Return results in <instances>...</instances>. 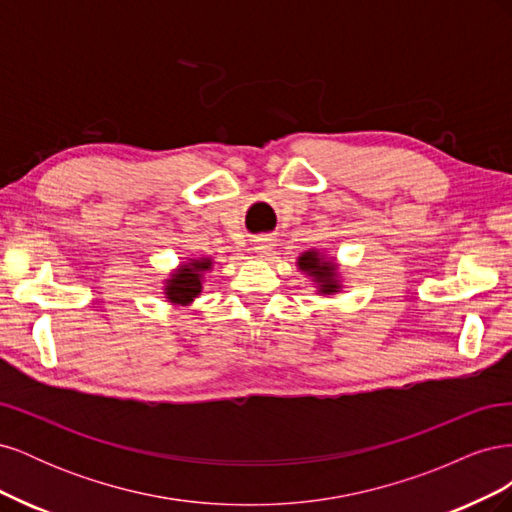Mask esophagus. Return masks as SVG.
Masks as SVG:
<instances>
[{
	"instance_id": "34e87169",
	"label": "esophagus",
	"mask_w": 512,
	"mask_h": 512,
	"mask_svg": "<svg viewBox=\"0 0 512 512\" xmlns=\"http://www.w3.org/2000/svg\"><path fill=\"white\" fill-rule=\"evenodd\" d=\"M271 237H267V235H260V237H256L254 239V250L258 252V254H269L271 252Z\"/></svg>"
}]
</instances>
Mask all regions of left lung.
I'll list each match as a JSON object with an SVG mask.
<instances>
[{
	"mask_svg": "<svg viewBox=\"0 0 512 512\" xmlns=\"http://www.w3.org/2000/svg\"><path fill=\"white\" fill-rule=\"evenodd\" d=\"M297 267L312 277L318 294H337L342 292V280H339V267L333 258L320 250H307L297 258Z\"/></svg>",
	"mask_w": 512,
	"mask_h": 512,
	"instance_id": "1",
	"label": "left lung"
}]
</instances>
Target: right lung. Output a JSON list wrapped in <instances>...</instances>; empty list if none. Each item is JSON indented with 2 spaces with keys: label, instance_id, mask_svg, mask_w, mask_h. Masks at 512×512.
I'll use <instances>...</instances> for the list:
<instances>
[{
  "label": "right lung",
  "instance_id": "obj_1",
  "mask_svg": "<svg viewBox=\"0 0 512 512\" xmlns=\"http://www.w3.org/2000/svg\"><path fill=\"white\" fill-rule=\"evenodd\" d=\"M213 269V258H188L164 280V299L173 305L188 307L203 292L205 275Z\"/></svg>",
  "mask_w": 512,
  "mask_h": 512
}]
</instances>
